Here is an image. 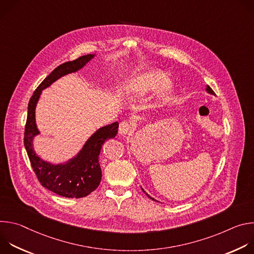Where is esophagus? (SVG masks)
<instances>
[{"label":"esophagus","mask_w":254,"mask_h":254,"mask_svg":"<svg viewBox=\"0 0 254 254\" xmlns=\"http://www.w3.org/2000/svg\"><path fill=\"white\" fill-rule=\"evenodd\" d=\"M130 130V125L127 122V121H124L120 124V128H119V131L121 134H127Z\"/></svg>","instance_id":"1"}]
</instances>
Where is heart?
Segmentation results:
<instances>
[{"instance_id": "obj_1", "label": "heart", "mask_w": 254, "mask_h": 254, "mask_svg": "<svg viewBox=\"0 0 254 254\" xmlns=\"http://www.w3.org/2000/svg\"><path fill=\"white\" fill-rule=\"evenodd\" d=\"M160 87L164 94L171 84L167 81V76L163 71L155 68H141L134 73L120 81L117 85V94L121 97L129 95H141Z\"/></svg>"}]
</instances>
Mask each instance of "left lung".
I'll use <instances>...</instances> for the list:
<instances>
[{
    "instance_id": "left-lung-1",
    "label": "left lung",
    "mask_w": 254,
    "mask_h": 254,
    "mask_svg": "<svg viewBox=\"0 0 254 254\" xmlns=\"http://www.w3.org/2000/svg\"><path fill=\"white\" fill-rule=\"evenodd\" d=\"M206 91H207V92H208V93H210V94H215V93H214V91H213V90H212V88H211V87H210V86H209V85H207V86H206ZM141 190H142V192H143V193H146V191H144V190H143V189H142V188H141ZM146 195H147V196H148V197H149V198H150V199H152V200H153V201H157V200H156V199H154V198H153V197H151V196H150V195H149V194H147V193H146Z\"/></svg>"
}]
</instances>
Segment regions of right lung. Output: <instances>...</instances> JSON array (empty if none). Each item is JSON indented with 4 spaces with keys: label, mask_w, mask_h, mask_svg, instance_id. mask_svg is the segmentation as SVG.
I'll return each mask as SVG.
<instances>
[{
    "label": "right lung",
    "mask_w": 254,
    "mask_h": 254,
    "mask_svg": "<svg viewBox=\"0 0 254 254\" xmlns=\"http://www.w3.org/2000/svg\"><path fill=\"white\" fill-rule=\"evenodd\" d=\"M94 56V54L84 55L56 67L34 91L28 104L24 144L31 166L43 187L66 198L85 197L98 187L101 180V169L99 165L100 150L105 140L117 135L119 123L116 122L98 128L85 141L78 154L72 159L65 163L51 164L43 161L35 153L33 148L34 137L40 133L36 125L35 110L43 89L50 86L62 76L78 71Z\"/></svg>",
    "instance_id": "right-lung-1"
}]
</instances>
